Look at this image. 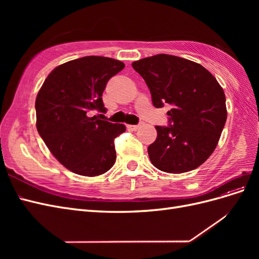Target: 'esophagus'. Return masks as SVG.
<instances>
[{"instance_id":"1","label":"esophagus","mask_w":259,"mask_h":259,"mask_svg":"<svg viewBox=\"0 0 259 259\" xmlns=\"http://www.w3.org/2000/svg\"><path fill=\"white\" fill-rule=\"evenodd\" d=\"M140 127V125H127V128L131 131H137Z\"/></svg>"}]
</instances>
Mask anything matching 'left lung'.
Listing matches in <instances>:
<instances>
[{"instance_id":"1","label":"left lung","mask_w":259,"mask_h":259,"mask_svg":"<svg viewBox=\"0 0 259 259\" xmlns=\"http://www.w3.org/2000/svg\"><path fill=\"white\" fill-rule=\"evenodd\" d=\"M155 108L169 105L168 126H155L148 147L153 165L166 173L199 167L213 153L227 120L226 96L209 71L197 62L159 54L134 61Z\"/></svg>"}]
</instances>
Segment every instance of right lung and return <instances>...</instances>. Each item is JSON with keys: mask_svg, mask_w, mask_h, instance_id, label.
I'll use <instances>...</instances> for the list:
<instances>
[{"mask_svg": "<svg viewBox=\"0 0 259 259\" xmlns=\"http://www.w3.org/2000/svg\"><path fill=\"white\" fill-rule=\"evenodd\" d=\"M124 67L109 57L77 58L55 68L37 93L38 134L55 158L75 174L98 176L113 166L114 139L125 125L92 114L106 113L101 96L108 81Z\"/></svg>", "mask_w": 259, "mask_h": 259, "instance_id": "right-lung-1", "label": "right lung"}]
</instances>
